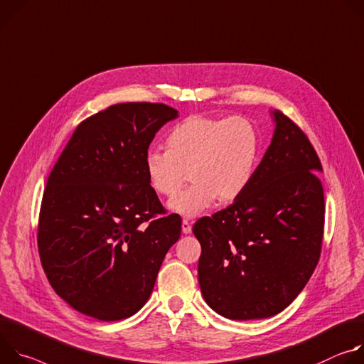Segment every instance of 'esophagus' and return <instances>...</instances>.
Returning a JSON list of instances; mask_svg holds the SVG:
<instances>
[{"instance_id":"esophagus-1","label":"esophagus","mask_w":364,"mask_h":364,"mask_svg":"<svg viewBox=\"0 0 364 364\" xmlns=\"http://www.w3.org/2000/svg\"><path fill=\"white\" fill-rule=\"evenodd\" d=\"M191 231H192L191 223H189L188 220H183V221H182V232H183V234H189Z\"/></svg>"}]
</instances>
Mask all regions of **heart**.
Returning <instances> with one entry per match:
<instances>
[{
    "instance_id": "heart-1",
    "label": "heart",
    "mask_w": 364,
    "mask_h": 364,
    "mask_svg": "<svg viewBox=\"0 0 364 364\" xmlns=\"http://www.w3.org/2000/svg\"><path fill=\"white\" fill-rule=\"evenodd\" d=\"M165 150L151 149L144 156L150 188L171 198L186 178L191 186L169 203V210L195 217L215 200L231 203L252 183L260 159V134L245 117L213 118L191 115L173 126Z\"/></svg>"
}]
</instances>
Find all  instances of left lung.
Segmentation results:
<instances>
[{
    "label": "left lung",
    "instance_id": "8db88e82",
    "mask_svg": "<svg viewBox=\"0 0 364 364\" xmlns=\"http://www.w3.org/2000/svg\"><path fill=\"white\" fill-rule=\"evenodd\" d=\"M270 115L273 137L246 192L192 228L203 249L200 292L228 319L284 311L319 260L326 213L321 161L294 121L276 109Z\"/></svg>",
    "mask_w": 364,
    "mask_h": 364
}]
</instances>
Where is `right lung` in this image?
I'll use <instances>...</instances> for the list:
<instances>
[{"label":"right lung","mask_w":364,"mask_h":364,"mask_svg":"<svg viewBox=\"0 0 364 364\" xmlns=\"http://www.w3.org/2000/svg\"><path fill=\"white\" fill-rule=\"evenodd\" d=\"M178 117L165 104L111 105L76 127L53 166L37 245L52 288L73 309L118 321L150 298L182 220L164 215L144 156L156 133Z\"/></svg>","instance_id":"1"}]
</instances>
